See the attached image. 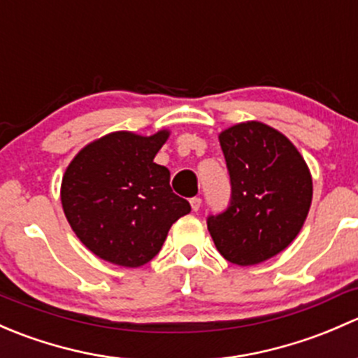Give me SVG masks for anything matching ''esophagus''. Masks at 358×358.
Instances as JSON below:
<instances>
[{
  "label": "esophagus",
  "instance_id": "obj_1",
  "mask_svg": "<svg viewBox=\"0 0 358 358\" xmlns=\"http://www.w3.org/2000/svg\"><path fill=\"white\" fill-rule=\"evenodd\" d=\"M190 206H192L194 211H199V208H201V197H192V199H190Z\"/></svg>",
  "mask_w": 358,
  "mask_h": 358
}]
</instances>
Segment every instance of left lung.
Listing matches in <instances>:
<instances>
[{"instance_id": "obj_1", "label": "left lung", "mask_w": 358, "mask_h": 358, "mask_svg": "<svg viewBox=\"0 0 358 358\" xmlns=\"http://www.w3.org/2000/svg\"><path fill=\"white\" fill-rule=\"evenodd\" d=\"M232 182V202L209 216L208 230L220 255L239 266L266 262L301 230L313 183L308 164L284 133L246 121L218 135Z\"/></svg>"}]
</instances>
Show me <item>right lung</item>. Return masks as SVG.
<instances>
[{"label":"right lung","mask_w":358,"mask_h":358,"mask_svg":"<svg viewBox=\"0 0 358 358\" xmlns=\"http://www.w3.org/2000/svg\"><path fill=\"white\" fill-rule=\"evenodd\" d=\"M169 133H107L69 162L60 185L64 215L99 258L126 268L145 265L173 223L190 213L189 202L173 194L168 168L154 162Z\"/></svg>","instance_id":"add662e5"}]
</instances>
